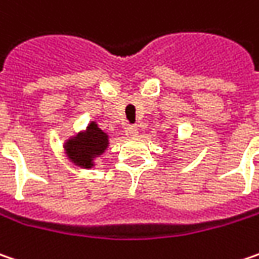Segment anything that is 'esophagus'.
<instances>
[{"label": "esophagus", "instance_id": "34e87169", "mask_svg": "<svg viewBox=\"0 0 259 259\" xmlns=\"http://www.w3.org/2000/svg\"><path fill=\"white\" fill-rule=\"evenodd\" d=\"M125 131H126V134H130V136H138V126H126Z\"/></svg>", "mask_w": 259, "mask_h": 259}]
</instances>
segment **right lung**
Wrapping results in <instances>:
<instances>
[{"label": "right lung", "mask_w": 259, "mask_h": 259, "mask_svg": "<svg viewBox=\"0 0 259 259\" xmlns=\"http://www.w3.org/2000/svg\"><path fill=\"white\" fill-rule=\"evenodd\" d=\"M109 146V136L103 133L96 122L87 125L85 131H80L75 137L67 140L65 154L74 164L90 169L95 166V159L105 153Z\"/></svg>", "instance_id": "right-lung-1"}]
</instances>
